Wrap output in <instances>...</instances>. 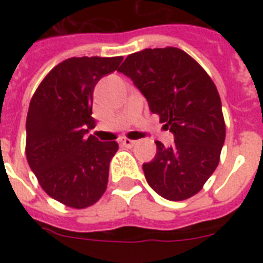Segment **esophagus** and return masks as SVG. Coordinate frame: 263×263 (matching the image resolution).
<instances>
[{
  "mask_svg": "<svg viewBox=\"0 0 263 263\" xmlns=\"http://www.w3.org/2000/svg\"><path fill=\"white\" fill-rule=\"evenodd\" d=\"M120 142H121L124 146H127V147H132V146L136 143V140L128 139V138H121V139H120Z\"/></svg>",
  "mask_w": 263,
  "mask_h": 263,
  "instance_id": "1",
  "label": "esophagus"
}]
</instances>
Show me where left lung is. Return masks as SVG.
<instances>
[{
    "mask_svg": "<svg viewBox=\"0 0 263 263\" xmlns=\"http://www.w3.org/2000/svg\"><path fill=\"white\" fill-rule=\"evenodd\" d=\"M119 72L131 78L153 113L175 135L171 147L157 140V154L143 164L148 185L168 200L202 190L220 162L225 121L220 94L208 72L177 47L129 54Z\"/></svg>",
    "mask_w": 263,
    "mask_h": 263,
    "instance_id": "left-lung-1",
    "label": "left lung"
}]
</instances>
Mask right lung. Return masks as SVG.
I'll list each match as a JSON object with an SVG mask.
<instances>
[{
	"mask_svg": "<svg viewBox=\"0 0 263 263\" xmlns=\"http://www.w3.org/2000/svg\"><path fill=\"white\" fill-rule=\"evenodd\" d=\"M123 57H72L51 69L27 113L26 156L43 191L73 209L98 202L107 187L117 142L87 136L95 127L92 92Z\"/></svg>",
	"mask_w": 263,
	"mask_h": 263,
	"instance_id": "1",
	"label": "right lung"
}]
</instances>
